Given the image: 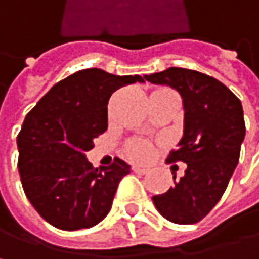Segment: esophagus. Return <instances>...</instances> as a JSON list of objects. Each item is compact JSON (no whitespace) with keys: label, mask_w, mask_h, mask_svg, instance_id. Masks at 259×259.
<instances>
[{"label":"esophagus","mask_w":259,"mask_h":259,"mask_svg":"<svg viewBox=\"0 0 259 259\" xmlns=\"http://www.w3.org/2000/svg\"><path fill=\"white\" fill-rule=\"evenodd\" d=\"M133 171H134L136 174H146V172H148V169H146V168L139 166V165H134V166H133Z\"/></svg>","instance_id":"1"}]
</instances>
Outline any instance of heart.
Listing matches in <instances>:
<instances>
[{"label":"heart","instance_id":"heart-1","mask_svg":"<svg viewBox=\"0 0 259 259\" xmlns=\"http://www.w3.org/2000/svg\"><path fill=\"white\" fill-rule=\"evenodd\" d=\"M128 152L134 160L145 161L152 155V145L146 140L136 139V140H131L128 143Z\"/></svg>","mask_w":259,"mask_h":259}]
</instances>
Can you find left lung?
I'll list each match as a JSON object with an SVG mask.
<instances>
[{
  "mask_svg": "<svg viewBox=\"0 0 259 259\" xmlns=\"http://www.w3.org/2000/svg\"><path fill=\"white\" fill-rule=\"evenodd\" d=\"M151 83L169 85L183 99V137L168 161L188 165L185 176L165 194L154 195L157 210L177 224L203 220L220 201L238 165L246 136L243 105L237 96L212 76L171 67L145 76Z\"/></svg>",
  "mask_w": 259,
  "mask_h": 259,
  "instance_id": "1",
  "label": "left lung"
}]
</instances>
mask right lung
Instances as JSON below:
<instances>
[{
  "label": "right lung",
  "instance_id": "add662e5",
  "mask_svg": "<svg viewBox=\"0 0 259 259\" xmlns=\"http://www.w3.org/2000/svg\"><path fill=\"white\" fill-rule=\"evenodd\" d=\"M145 77L116 76L87 68L62 79L36 104L18 134V171L25 197L36 212L62 231L102 221L130 165L93 168L85 152L108 126V101L123 85Z\"/></svg>",
  "mask_w": 259,
  "mask_h": 259
}]
</instances>
